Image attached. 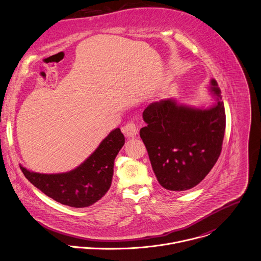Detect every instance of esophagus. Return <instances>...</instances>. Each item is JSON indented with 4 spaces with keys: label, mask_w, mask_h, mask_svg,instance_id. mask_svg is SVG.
I'll use <instances>...</instances> for the list:
<instances>
[{
    "label": "esophagus",
    "mask_w": 261,
    "mask_h": 261,
    "mask_svg": "<svg viewBox=\"0 0 261 261\" xmlns=\"http://www.w3.org/2000/svg\"><path fill=\"white\" fill-rule=\"evenodd\" d=\"M123 133L125 134V136L131 138V137H135L136 134L138 133V128L136 126V124L134 122H128L123 128H122Z\"/></svg>",
    "instance_id": "obj_1"
}]
</instances>
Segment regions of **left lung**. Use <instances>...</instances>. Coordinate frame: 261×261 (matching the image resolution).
Instances as JSON below:
<instances>
[{
    "label": "left lung",
    "instance_id": "obj_1",
    "mask_svg": "<svg viewBox=\"0 0 261 261\" xmlns=\"http://www.w3.org/2000/svg\"><path fill=\"white\" fill-rule=\"evenodd\" d=\"M211 92L218 102L208 110L177 105L169 98L151 102L142 114L147 125L140 129V137L156 179L167 190L195 187L220 158L226 113L215 79Z\"/></svg>",
    "mask_w": 261,
    "mask_h": 261
}]
</instances>
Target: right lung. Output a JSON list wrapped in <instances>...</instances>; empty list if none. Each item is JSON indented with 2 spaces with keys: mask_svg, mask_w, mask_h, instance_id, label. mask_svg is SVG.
I'll list each match as a JSON object with an SVG mask.
<instances>
[{
  "mask_svg": "<svg viewBox=\"0 0 261 261\" xmlns=\"http://www.w3.org/2000/svg\"><path fill=\"white\" fill-rule=\"evenodd\" d=\"M125 143L119 128L112 131L78 168L63 174H38L20 167L26 179L46 196L71 207H87L110 189L115 159Z\"/></svg>",
  "mask_w": 261,
  "mask_h": 261,
  "instance_id": "right-lung-1",
  "label": "right lung"
}]
</instances>
